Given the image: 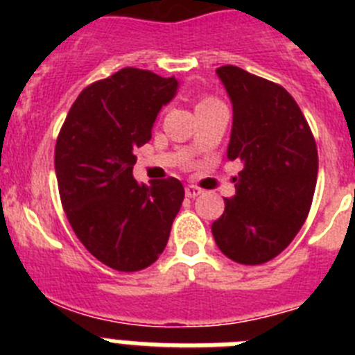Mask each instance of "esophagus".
<instances>
[{
  "label": "esophagus",
  "instance_id": "esophagus-1",
  "mask_svg": "<svg viewBox=\"0 0 355 355\" xmlns=\"http://www.w3.org/2000/svg\"><path fill=\"white\" fill-rule=\"evenodd\" d=\"M184 193H187V197H190V199H196L197 196H200V193H202V190H200L199 187L188 184V187L184 188Z\"/></svg>",
  "mask_w": 355,
  "mask_h": 355
}]
</instances>
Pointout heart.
<instances>
[{
  "label": "heart",
  "instance_id": "1",
  "mask_svg": "<svg viewBox=\"0 0 355 355\" xmlns=\"http://www.w3.org/2000/svg\"><path fill=\"white\" fill-rule=\"evenodd\" d=\"M213 101H216V99H213V97H202V99L199 101V105H206V103H213Z\"/></svg>",
  "mask_w": 355,
  "mask_h": 355
}]
</instances>
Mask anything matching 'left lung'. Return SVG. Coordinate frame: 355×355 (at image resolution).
I'll return each mask as SVG.
<instances>
[{"mask_svg": "<svg viewBox=\"0 0 355 355\" xmlns=\"http://www.w3.org/2000/svg\"><path fill=\"white\" fill-rule=\"evenodd\" d=\"M216 74L233 103L227 158L243 163L236 196L211 224L216 245L233 261L261 265L291 243L311 208L318 175L315 137L281 85L234 65Z\"/></svg>", "mask_w": 355, "mask_h": 355, "instance_id": "1", "label": "left lung"}]
</instances>
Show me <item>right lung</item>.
<instances>
[{
	"label": "right lung",
	"instance_id": "right-lung-1",
	"mask_svg": "<svg viewBox=\"0 0 355 355\" xmlns=\"http://www.w3.org/2000/svg\"><path fill=\"white\" fill-rule=\"evenodd\" d=\"M178 80L137 67L89 85L56 139L62 206L85 249L119 272L147 268L163 252L184 199L175 178L139 184L135 149L150 140Z\"/></svg>",
	"mask_w": 355,
	"mask_h": 355
}]
</instances>
